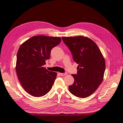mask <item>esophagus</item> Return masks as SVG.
I'll list each match as a JSON object with an SVG mask.
<instances>
[{"instance_id":"obj_1","label":"esophagus","mask_w":123,"mask_h":123,"mask_svg":"<svg viewBox=\"0 0 123 123\" xmlns=\"http://www.w3.org/2000/svg\"><path fill=\"white\" fill-rule=\"evenodd\" d=\"M59 75H61V76H65V75H67V73H59Z\"/></svg>"}]
</instances>
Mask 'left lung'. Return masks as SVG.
Returning <instances> with one entry per match:
<instances>
[{"instance_id":"1","label":"left lung","mask_w":123,"mask_h":123,"mask_svg":"<svg viewBox=\"0 0 123 123\" xmlns=\"http://www.w3.org/2000/svg\"><path fill=\"white\" fill-rule=\"evenodd\" d=\"M79 65L77 74H72L73 84L69 86V91L78 98H85L95 92L103 80L105 61L99 48L87 37H62Z\"/></svg>"}]
</instances>
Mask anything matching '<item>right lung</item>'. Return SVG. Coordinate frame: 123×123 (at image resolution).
<instances>
[{
    "label": "right lung",
    "instance_id": "obj_1",
    "mask_svg": "<svg viewBox=\"0 0 123 123\" xmlns=\"http://www.w3.org/2000/svg\"><path fill=\"white\" fill-rule=\"evenodd\" d=\"M61 39L58 37L34 36L21 44L17 54L16 71L21 86L29 94L40 97L50 91L57 73L48 71L43 65L49 59L52 49Z\"/></svg>",
    "mask_w": 123,
    "mask_h": 123
}]
</instances>
